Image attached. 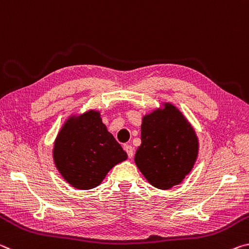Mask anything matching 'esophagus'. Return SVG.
Masks as SVG:
<instances>
[{
	"instance_id": "obj_1",
	"label": "esophagus",
	"mask_w": 249,
	"mask_h": 249,
	"mask_svg": "<svg viewBox=\"0 0 249 249\" xmlns=\"http://www.w3.org/2000/svg\"><path fill=\"white\" fill-rule=\"evenodd\" d=\"M124 151L127 152V154H128V157L131 159L132 157H133V148H132V145H130V144H124Z\"/></svg>"
}]
</instances>
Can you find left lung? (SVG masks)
Returning <instances> with one entry per match:
<instances>
[{
	"instance_id": "8db88e82",
	"label": "left lung",
	"mask_w": 249,
	"mask_h": 249,
	"mask_svg": "<svg viewBox=\"0 0 249 249\" xmlns=\"http://www.w3.org/2000/svg\"><path fill=\"white\" fill-rule=\"evenodd\" d=\"M198 154V139L192 124L175 106L143 116L141 145L134 162L150 184L160 190L178 185L192 171Z\"/></svg>"
}]
</instances>
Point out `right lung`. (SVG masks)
<instances>
[{"instance_id":"1","label":"right lung","mask_w":249,"mask_h":249,"mask_svg":"<svg viewBox=\"0 0 249 249\" xmlns=\"http://www.w3.org/2000/svg\"><path fill=\"white\" fill-rule=\"evenodd\" d=\"M127 158L96 110L69 117L57 134L53 149L58 172L78 190L98 186L113 166Z\"/></svg>"}]
</instances>
